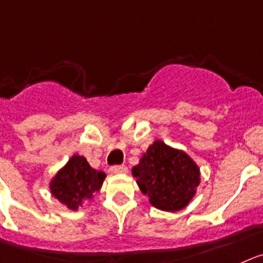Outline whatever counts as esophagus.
<instances>
[{
    "label": "esophagus",
    "instance_id": "34e87169",
    "mask_svg": "<svg viewBox=\"0 0 263 263\" xmlns=\"http://www.w3.org/2000/svg\"><path fill=\"white\" fill-rule=\"evenodd\" d=\"M127 170H128V168L126 167V166H112L111 168H110V171H111L112 174H126L127 173Z\"/></svg>",
    "mask_w": 263,
    "mask_h": 263
}]
</instances>
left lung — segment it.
Listing matches in <instances>:
<instances>
[{
    "instance_id": "1",
    "label": "left lung",
    "mask_w": 263,
    "mask_h": 263,
    "mask_svg": "<svg viewBox=\"0 0 263 263\" xmlns=\"http://www.w3.org/2000/svg\"><path fill=\"white\" fill-rule=\"evenodd\" d=\"M132 175L149 202L159 210L178 212L190 203L200 184V168L185 152L156 140Z\"/></svg>"
}]
</instances>
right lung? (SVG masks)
<instances>
[{"label":"right lung","mask_w":263,"mask_h":263,"mask_svg":"<svg viewBox=\"0 0 263 263\" xmlns=\"http://www.w3.org/2000/svg\"><path fill=\"white\" fill-rule=\"evenodd\" d=\"M106 174L89 166L83 156L71 157L50 180L49 188L54 197L70 210H78L83 201L90 200L101 190Z\"/></svg>","instance_id":"1"}]
</instances>
